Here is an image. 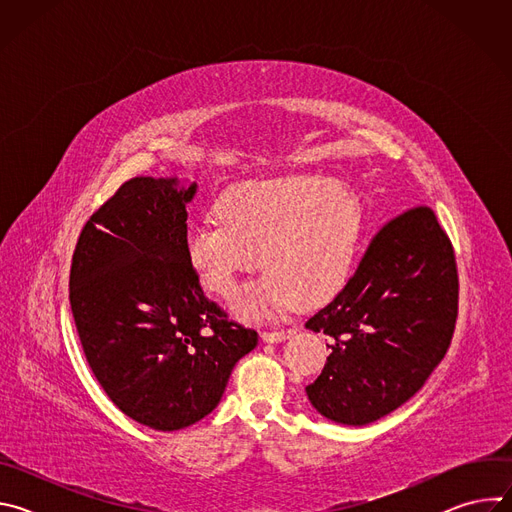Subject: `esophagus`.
<instances>
[{
	"label": "esophagus",
	"instance_id": "1",
	"mask_svg": "<svg viewBox=\"0 0 512 512\" xmlns=\"http://www.w3.org/2000/svg\"><path fill=\"white\" fill-rule=\"evenodd\" d=\"M291 334H294V330H279V332H263L261 334V340L267 342V344H279L283 340H287Z\"/></svg>",
	"mask_w": 512,
	"mask_h": 512
}]
</instances>
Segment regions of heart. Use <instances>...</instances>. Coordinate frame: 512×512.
I'll use <instances>...</instances> for the list:
<instances>
[{
	"mask_svg": "<svg viewBox=\"0 0 512 512\" xmlns=\"http://www.w3.org/2000/svg\"><path fill=\"white\" fill-rule=\"evenodd\" d=\"M216 227H190L182 255L208 294L231 300L241 277L265 273L233 306L259 322L289 306L316 308L346 285L362 237V206L350 186L294 174L229 188L212 206Z\"/></svg>",
	"mask_w": 512,
	"mask_h": 512,
	"instance_id": "obj_1",
	"label": "heart"
}]
</instances>
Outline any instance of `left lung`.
Instances as JSON below:
<instances>
[{
    "label": "left lung",
    "mask_w": 512,
    "mask_h": 512,
    "mask_svg": "<svg viewBox=\"0 0 512 512\" xmlns=\"http://www.w3.org/2000/svg\"><path fill=\"white\" fill-rule=\"evenodd\" d=\"M458 316L448 235L427 206L387 223L344 289L306 328L330 336V356L306 387L340 425H369L409 401L442 362Z\"/></svg>",
    "instance_id": "1"
}]
</instances>
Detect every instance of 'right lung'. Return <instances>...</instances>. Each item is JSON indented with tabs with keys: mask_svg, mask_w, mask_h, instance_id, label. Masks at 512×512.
<instances>
[{
	"mask_svg": "<svg viewBox=\"0 0 512 512\" xmlns=\"http://www.w3.org/2000/svg\"><path fill=\"white\" fill-rule=\"evenodd\" d=\"M198 184L139 176L87 221L70 265V308L109 399L156 431L184 429L221 401L257 332L204 298L182 255Z\"/></svg>",
	"mask_w": 512,
	"mask_h": 512,
	"instance_id": "obj_1",
	"label": "right lung"
}]
</instances>
